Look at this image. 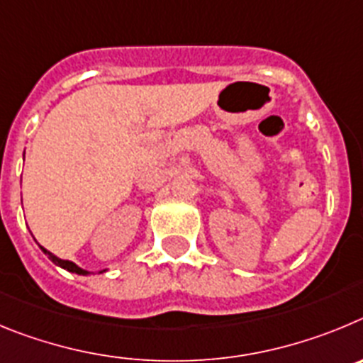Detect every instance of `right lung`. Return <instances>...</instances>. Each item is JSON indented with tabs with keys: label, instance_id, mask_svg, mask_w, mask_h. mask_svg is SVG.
<instances>
[{
	"label": "right lung",
	"instance_id": "add662e5",
	"mask_svg": "<svg viewBox=\"0 0 363 363\" xmlns=\"http://www.w3.org/2000/svg\"><path fill=\"white\" fill-rule=\"evenodd\" d=\"M39 247H41V250H43V253L47 255L48 259H50L52 262L55 264V266L63 267V269L70 271V273H77V275H88V271H86V269H83V267H79V266H77V264L70 262V260H63V259H60V257H55L54 253H50V251H48V250H45L43 246H39Z\"/></svg>",
	"mask_w": 363,
	"mask_h": 363
}]
</instances>
